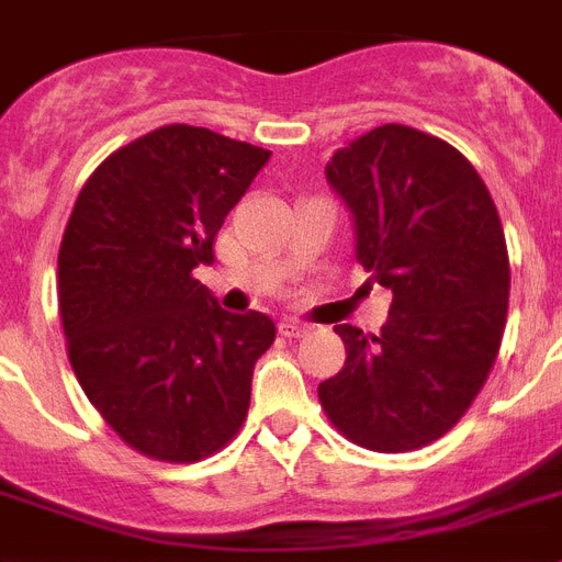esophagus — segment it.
Returning <instances> with one entry per match:
<instances>
[{"label":"esophagus","instance_id":"obj_1","mask_svg":"<svg viewBox=\"0 0 562 562\" xmlns=\"http://www.w3.org/2000/svg\"><path fill=\"white\" fill-rule=\"evenodd\" d=\"M306 324H301V321H292V318H284L281 324H278V333L284 335V338H301V335H306Z\"/></svg>","mask_w":562,"mask_h":562}]
</instances>
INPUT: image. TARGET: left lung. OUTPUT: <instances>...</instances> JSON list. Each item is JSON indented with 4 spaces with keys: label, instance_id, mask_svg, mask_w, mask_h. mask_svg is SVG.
<instances>
[{
    "label": "left lung",
    "instance_id": "left-lung-1",
    "mask_svg": "<svg viewBox=\"0 0 562 562\" xmlns=\"http://www.w3.org/2000/svg\"><path fill=\"white\" fill-rule=\"evenodd\" d=\"M355 218V256L392 292L378 335L352 324L338 375L318 386L335 429L372 452H412L481 395L509 313V249L486 184L452 144L383 124L327 165Z\"/></svg>",
    "mask_w": 562,
    "mask_h": 562
}]
</instances>
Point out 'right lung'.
Wrapping results in <instances>:
<instances>
[{
  "label": "right lung",
  "instance_id": "1",
  "mask_svg": "<svg viewBox=\"0 0 562 562\" xmlns=\"http://www.w3.org/2000/svg\"><path fill=\"white\" fill-rule=\"evenodd\" d=\"M270 150L165 124L85 181L59 247V315L74 375L144 458L195 463L247 420L252 367L276 340L263 313L233 315L193 270Z\"/></svg>",
  "mask_w": 562,
  "mask_h": 562
}]
</instances>
